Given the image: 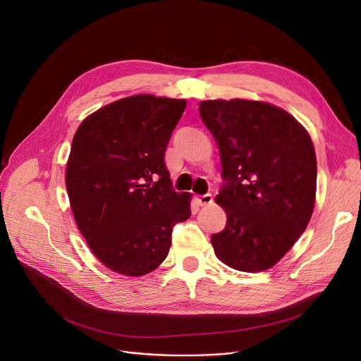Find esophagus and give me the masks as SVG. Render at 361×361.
Listing matches in <instances>:
<instances>
[{
  "label": "esophagus",
  "mask_w": 361,
  "mask_h": 361,
  "mask_svg": "<svg viewBox=\"0 0 361 361\" xmlns=\"http://www.w3.org/2000/svg\"><path fill=\"white\" fill-rule=\"evenodd\" d=\"M212 200H214V197H212V195H211V193H206V195H202V196H199V197H197V202H199V204H200V206L209 204V203H212Z\"/></svg>",
  "instance_id": "obj_1"
}]
</instances>
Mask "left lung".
Returning <instances> with one entry per match:
<instances>
[{"mask_svg": "<svg viewBox=\"0 0 361 361\" xmlns=\"http://www.w3.org/2000/svg\"><path fill=\"white\" fill-rule=\"evenodd\" d=\"M203 124L215 137L224 185L216 203L225 228L211 237L230 268L259 272L286 255L310 221L316 154L309 133L287 111L257 101H203Z\"/></svg>", "mask_w": 361, "mask_h": 361, "instance_id": "1", "label": "left lung"}]
</instances>
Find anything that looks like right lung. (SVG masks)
Masks as SVG:
<instances>
[{"label": "right lung", "instance_id": "obj_1", "mask_svg": "<svg viewBox=\"0 0 361 361\" xmlns=\"http://www.w3.org/2000/svg\"><path fill=\"white\" fill-rule=\"evenodd\" d=\"M184 99L136 94L89 116L75 131L66 171L71 211L106 268L142 276L168 256L176 224L190 218L164 157Z\"/></svg>", "mask_w": 361, "mask_h": 361}]
</instances>
